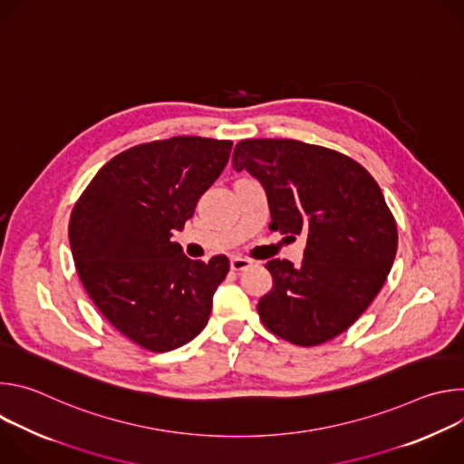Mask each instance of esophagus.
Wrapping results in <instances>:
<instances>
[{"label": "esophagus", "mask_w": 464, "mask_h": 464, "mask_svg": "<svg viewBox=\"0 0 464 464\" xmlns=\"http://www.w3.org/2000/svg\"><path fill=\"white\" fill-rule=\"evenodd\" d=\"M251 266V260L244 258V256H231V270L235 272H242L246 268Z\"/></svg>", "instance_id": "esophagus-1"}]
</instances>
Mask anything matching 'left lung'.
<instances>
[{"label": "left lung", "mask_w": 464, "mask_h": 464, "mask_svg": "<svg viewBox=\"0 0 464 464\" xmlns=\"http://www.w3.org/2000/svg\"><path fill=\"white\" fill-rule=\"evenodd\" d=\"M233 167L262 183L274 231L306 237L301 266L266 264L274 288L256 304L260 321L301 347L340 336L382 290L399 246L378 183L353 158L295 140L238 141Z\"/></svg>", "instance_id": "left-lung-1"}]
</instances>
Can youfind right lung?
I'll return each mask as SVG.
<instances>
[{
    "label": "right lung",
    "mask_w": 464,
    "mask_h": 464,
    "mask_svg": "<svg viewBox=\"0 0 464 464\" xmlns=\"http://www.w3.org/2000/svg\"><path fill=\"white\" fill-rule=\"evenodd\" d=\"M231 147L196 136L131 147L95 174L72 211L70 244L84 290L141 349L174 351L209 321L229 260H190L170 238L224 170Z\"/></svg>",
    "instance_id": "add662e5"
}]
</instances>
